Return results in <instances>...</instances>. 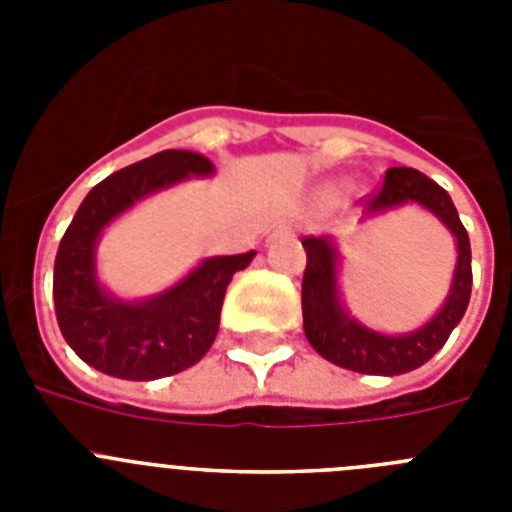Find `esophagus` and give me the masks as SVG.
I'll return each instance as SVG.
<instances>
[{
	"label": "esophagus",
	"mask_w": 512,
	"mask_h": 512,
	"mask_svg": "<svg viewBox=\"0 0 512 512\" xmlns=\"http://www.w3.org/2000/svg\"><path fill=\"white\" fill-rule=\"evenodd\" d=\"M274 233H292V225H277V228H274Z\"/></svg>",
	"instance_id": "34e87169"
}]
</instances>
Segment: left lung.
Here are the masks:
<instances>
[{
  "label": "left lung",
  "instance_id": "1",
  "mask_svg": "<svg viewBox=\"0 0 512 512\" xmlns=\"http://www.w3.org/2000/svg\"><path fill=\"white\" fill-rule=\"evenodd\" d=\"M405 205H418L431 212L456 241V266L449 295L431 320L408 333H382L356 320L341 300L336 241L328 235L302 238L307 253L302 277V325L310 346L330 364L377 377L413 372L441 351L451 330L467 312L472 295V248L449 192L420 171L395 166L384 174L382 189L366 205L364 220L387 215Z\"/></svg>",
  "mask_w": 512,
  "mask_h": 512
}]
</instances>
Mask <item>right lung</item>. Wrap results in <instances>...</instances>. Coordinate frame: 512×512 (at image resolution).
I'll return each mask as SVG.
<instances>
[{
	"mask_svg": "<svg viewBox=\"0 0 512 512\" xmlns=\"http://www.w3.org/2000/svg\"><path fill=\"white\" fill-rule=\"evenodd\" d=\"M215 166L194 151H161L99 182L63 233L53 266V302L63 338L97 372L130 382L171 377L210 351L225 289L256 251L210 256L169 289L125 300L99 282L97 243L104 228L151 194L184 179H210Z\"/></svg>",
	"mask_w": 512,
	"mask_h": 512,
	"instance_id": "right-lung-1",
	"label": "right lung"
}]
</instances>
